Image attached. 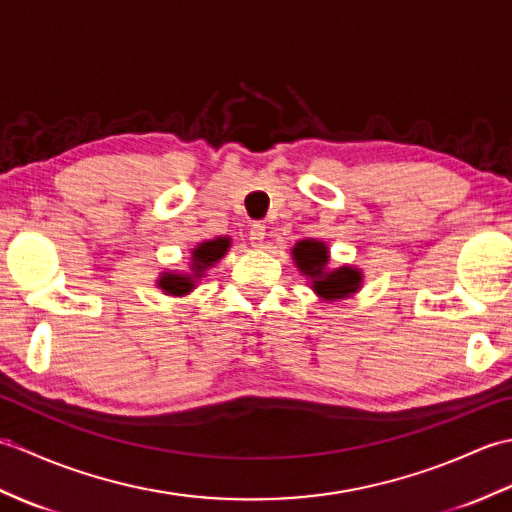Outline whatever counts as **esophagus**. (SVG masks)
Wrapping results in <instances>:
<instances>
[{
	"label": "esophagus",
	"mask_w": 512,
	"mask_h": 512,
	"mask_svg": "<svg viewBox=\"0 0 512 512\" xmlns=\"http://www.w3.org/2000/svg\"><path fill=\"white\" fill-rule=\"evenodd\" d=\"M250 244H253L255 248L266 246V226L264 224L250 226Z\"/></svg>",
	"instance_id": "esophagus-1"
}]
</instances>
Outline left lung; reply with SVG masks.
<instances>
[{
	"label": "left lung",
	"mask_w": 512,
	"mask_h": 512,
	"mask_svg": "<svg viewBox=\"0 0 512 512\" xmlns=\"http://www.w3.org/2000/svg\"><path fill=\"white\" fill-rule=\"evenodd\" d=\"M292 262L310 279V288L321 301L350 299L363 288V270L343 264L330 268V248L321 239H299L292 246Z\"/></svg>",
	"instance_id": "left-lung-1"
}]
</instances>
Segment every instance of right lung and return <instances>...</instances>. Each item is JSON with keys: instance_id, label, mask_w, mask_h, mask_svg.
Segmentation results:
<instances>
[{"instance_id": "add662e5", "label": "right lung", "mask_w": 512, "mask_h": 512, "mask_svg": "<svg viewBox=\"0 0 512 512\" xmlns=\"http://www.w3.org/2000/svg\"><path fill=\"white\" fill-rule=\"evenodd\" d=\"M231 248V237L204 239L195 248H191L189 270H165L156 279V288H160L169 297H187L195 290L198 281L206 275V270L213 268Z\"/></svg>"}]
</instances>
